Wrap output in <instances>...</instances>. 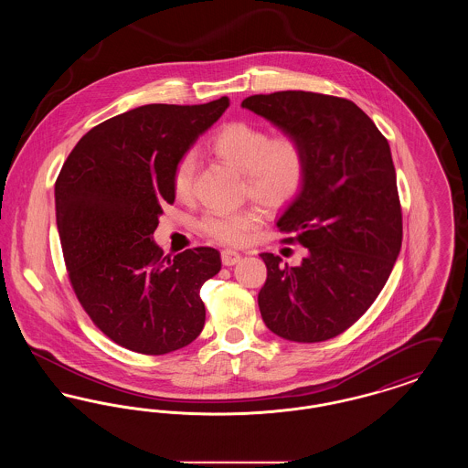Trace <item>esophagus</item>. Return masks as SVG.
<instances>
[{
    "label": "esophagus",
    "instance_id": "obj_1",
    "mask_svg": "<svg viewBox=\"0 0 468 468\" xmlns=\"http://www.w3.org/2000/svg\"><path fill=\"white\" fill-rule=\"evenodd\" d=\"M221 260H223L224 267L237 265L240 261V252H237L233 249H224L223 252H221Z\"/></svg>",
    "mask_w": 468,
    "mask_h": 468
}]
</instances>
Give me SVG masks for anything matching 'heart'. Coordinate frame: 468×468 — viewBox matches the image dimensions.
Segmentation results:
<instances>
[{
  "label": "heart",
  "mask_w": 468,
  "mask_h": 468,
  "mask_svg": "<svg viewBox=\"0 0 468 468\" xmlns=\"http://www.w3.org/2000/svg\"><path fill=\"white\" fill-rule=\"evenodd\" d=\"M212 154L242 172L244 195L267 208H281L294 200L307 180L309 161L303 144L291 133L268 134L265 128L231 121L210 140ZM197 161L191 154L178 159L172 172V187L178 200H189L195 189ZM261 224V214L245 207L231 212H208L200 231L221 244L240 245Z\"/></svg>",
  "instance_id": "b5f03b06"
}]
</instances>
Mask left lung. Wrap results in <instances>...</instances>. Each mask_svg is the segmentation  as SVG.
Listing matches in <instances>:
<instances>
[{"label": "left lung", "mask_w": 468, "mask_h": 468, "mask_svg": "<svg viewBox=\"0 0 468 468\" xmlns=\"http://www.w3.org/2000/svg\"><path fill=\"white\" fill-rule=\"evenodd\" d=\"M242 107L305 147L307 180L277 228L307 256L298 267L263 252L258 294L270 332L314 344L351 328L384 288L401 247V205L386 136L351 100L279 90Z\"/></svg>", "instance_id": "8db88e82"}]
</instances>
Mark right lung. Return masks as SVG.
I'll return each instance as SVG.
<instances>
[{
  "mask_svg": "<svg viewBox=\"0 0 468 468\" xmlns=\"http://www.w3.org/2000/svg\"><path fill=\"white\" fill-rule=\"evenodd\" d=\"M144 105L84 134L56 180V219L77 300L115 344L166 355L203 330L200 290L221 270L212 247L163 256L153 242L165 203H174V166L228 109Z\"/></svg>",
  "mask_w": 468,
  "mask_h": 468,
  "instance_id": "1",
  "label": "right lung"
}]
</instances>
